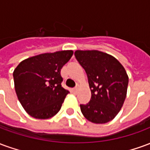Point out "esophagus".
Instances as JSON below:
<instances>
[{"mask_svg":"<svg viewBox=\"0 0 150 150\" xmlns=\"http://www.w3.org/2000/svg\"><path fill=\"white\" fill-rule=\"evenodd\" d=\"M77 91H78V86H76L75 88H73V91L74 92H77Z\"/></svg>","mask_w":150,"mask_h":150,"instance_id":"1","label":"esophagus"}]
</instances>
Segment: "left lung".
Masks as SVG:
<instances>
[{
    "instance_id": "8db88e82",
    "label": "left lung",
    "mask_w": 150,
    "mask_h": 150,
    "mask_svg": "<svg viewBox=\"0 0 150 150\" xmlns=\"http://www.w3.org/2000/svg\"><path fill=\"white\" fill-rule=\"evenodd\" d=\"M75 59L87 73L91 100L80 104L86 119L104 124L118 114L127 94L129 77L120 62L113 56L99 50H76Z\"/></svg>"
}]
</instances>
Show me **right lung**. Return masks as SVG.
<instances>
[{
	"label": "right lung",
	"instance_id": "add662e5",
	"mask_svg": "<svg viewBox=\"0 0 150 150\" xmlns=\"http://www.w3.org/2000/svg\"><path fill=\"white\" fill-rule=\"evenodd\" d=\"M72 55V50L46 53L25 59L16 67L15 91L30 116L49 119L59 112L69 93L61 85L60 71Z\"/></svg>",
	"mask_w": 150,
	"mask_h": 150
}]
</instances>
